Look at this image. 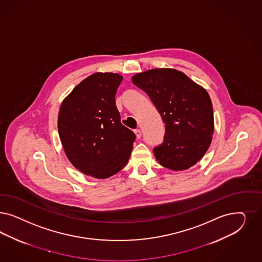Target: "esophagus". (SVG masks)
Returning <instances> with one entry per match:
<instances>
[{
    "label": "esophagus",
    "instance_id": "1",
    "mask_svg": "<svg viewBox=\"0 0 262 262\" xmlns=\"http://www.w3.org/2000/svg\"><path fill=\"white\" fill-rule=\"evenodd\" d=\"M134 133H135L136 138H137V139H140V138L142 137V132H141L140 129H136L135 131H134Z\"/></svg>",
    "mask_w": 262,
    "mask_h": 262
}]
</instances>
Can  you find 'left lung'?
<instances>
[{
	"mask_svg": "<svg viewBox=\"0 0 262 262\" xmlns=\"http://www.w3.org/2000/svg\"><path fill=\"white\" fill-rule=\"evenodd\" d=\"M147 93L166 127L164 143L153 149L171 170L195 165L209 148L214 133L211 99L206 90L174 68H155L132 77Z\"/></svg>",
	"mask_w": 262,
	"mask_h": 262,
	"instance_id": "8db88e82",
	"label": "left lung"
}]
</instances>
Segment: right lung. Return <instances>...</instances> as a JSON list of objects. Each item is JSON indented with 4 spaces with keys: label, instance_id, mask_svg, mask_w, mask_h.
<instances>
[{
    "label": "right lung",
    "instance_id": "add662e5",
    "mask_svg": "<svg viewBox=\"0 0 262 262\" xmlns=\"http://www.w3.org/2000/svg\"><path fill=\"white\" fill-rule=\"evenodd\" d=\"M123 77L96 72L62 100L58 131L69 162L85 176L105 179L126 166L135 134L121 124L115 96Z\"/></svg>",
    "mask_w": 262,
    "mask_h": 262
}]
</instances>
